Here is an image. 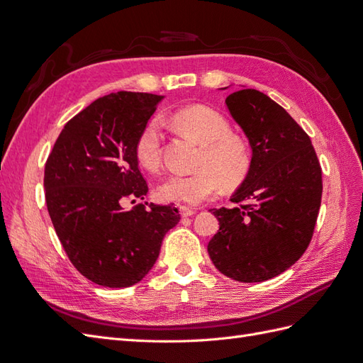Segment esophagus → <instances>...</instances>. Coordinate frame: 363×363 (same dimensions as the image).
I'll return each instance as SVG.
<instances>
[{
	"instance_id": "obj_1",
	"label": "esophagus",
	"mask_w": 363,
	"mask_h": 363,
	"mask_svg": "<svg viewBox=\"0 0 363 363\" xmlns=\"http://www.w3.org/2000/svg\"><path fill=\"white\" fill-rule=\"evenodd\" d=\"M179 211H180V215L183 218H188V216H192L195 213V211L192 207H188V206H179Z\"/></svg>"
}]
</instances>
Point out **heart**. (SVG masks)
<instances>
[{
    "mask_svg": "<svg viewBox=\"0 0 363 363\" xmlns=\"http://www.w3.org/2000/svg\"><path fill=\"white\" fill-rule=\"evenodd\" d=\"M168 121L174 128L200 145L196 167L191 174H172L157 188L162 201L200 204L218 192L219 186L235 188L250 171V151L239 136L232 133L228 121L206 106H188L175 111ZM142 168L155 172L162 163V131L157 119L142 127L135 145Z\"/></svg>",
    "mask_w": 363,
    "mask_h": 363,
    "instance_id": "1",
    "label": "heart"
}]
</instances>
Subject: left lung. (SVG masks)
<instances>
[{
	"instance_id": "obj_1",
	"label": "left lung",
	"mask_w": 363,
	"mask_h": 363,
	"mask_svg": "<svg viewBox=\"0 0 363 363\" xmlns=\"http://www.w3.org/2000/svg\"><path fill=\"white\" fill-rule=\"evenodd\" d=\"M225 104L252 155L245 180L230 199L235 207L212 208L219 230L207 251L224 276L265 281L292 267L311 244L321 206V167L311 138L268 95L239 89Z\"/></svg>"
}]
</instances>
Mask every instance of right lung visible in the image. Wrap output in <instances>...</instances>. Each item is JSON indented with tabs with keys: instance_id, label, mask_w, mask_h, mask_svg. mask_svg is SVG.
Masks as SVG:
<instances>
[{
	"instance_id": "obj_1",
	"label": "right lung",
	"mask_w": 363,
	"mask_h": 363,
	"mask_svg": "<svg viewBox=\"0 0 363 363\" xmlns=\"http://www.w3.org/2000/svg\"><path fill=\"white\" fill-rule=\"evenodd\" d=\"M162 100L124 91L98 98L65 124L45 163L54 230L77 271L100 286L128 288L144 279L163 236L180 221L171 206L123 207L148 192L135 145Z\"/></svg>"
}]
</instances>
